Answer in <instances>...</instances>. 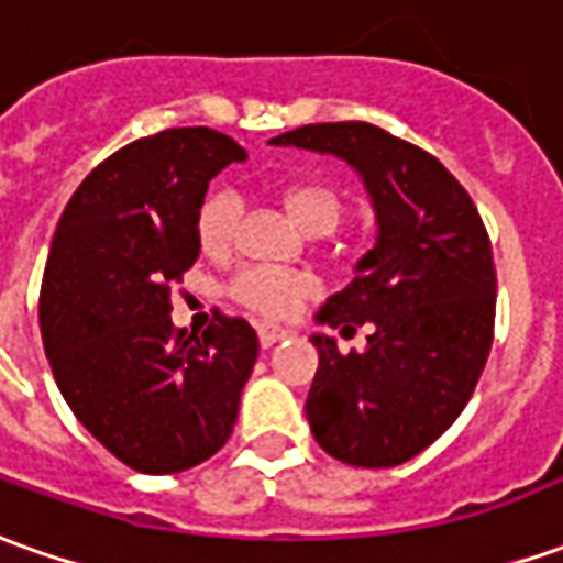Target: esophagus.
<instances>
[{
    "label": "esophagus",
    "mask_w": 563,
    "mask_h": 563,
    "mask_svg": "<svg viewBox=\"0 0 563 563\" xmlns=\"http://www.w3.org/2000/svg\"><path fill=\"white\" fill-rule=\"evenodd\" d=\"M289 335V330H283V327H258V342H262V347H274L277 342H283Z\"/></svg>",
    "instance_id": "1"
}]
</instances>
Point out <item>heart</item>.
<instances>
[{"label":"heart","instance_id":"heart-1","mask_svg":"<svg viewBox=\"0 0 563 563\" xmlns=\"http://www.w3.org/2000/svg\"><path fill=\"white\" fill-rule=\"evenodd\" d=\"M286 216L296 221V228L305 233L327 231L330 233L339 218H342V202L327 185H292L280 194ZM236 200L231 194H212L200 206L197 216V240L200 250L218 255L231 246L233 224H236ZM313 286L301 274H286V271H246L233 283V296L243 301L250 311L262 317H289L305 298H311Z\"/></svg>","mask_w":563,"mask_h":563}]
</instances>
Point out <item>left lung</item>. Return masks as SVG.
Wrapping results in <instances>:
<instances>
[{
	"instance_id": "8db88e82",
	"label": "left lung",
	"mask_w": 563,
	"mask_h": 563,
	"mask_svg": "<svg viewBox=\"0 0 563 563\" xmlns=\"http://www.w3.org/2000/svg\"><path fill=\"white\" fill-rule=\"evenodd\" d=\"M332 153L361 175L376 212V246L317 323L369 327L342 354L311 335L320 366L308 391L313 441L357 468L419 456L465 410L493 345L496 271L472 197L431 153L369 122H317L271 137Z\"/></svg>"
}]
</instances>
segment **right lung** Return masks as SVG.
Here are the masks:
<instances>
[{
	"label": "right lung",
	"mask_w": 563,
	"mask_h": 563,
	"mask_svg": "<svg viewBox=\"0 0 563 563\" xmlns=\"http://www.w3.org/2000/svg\"><path fill=\"white\" fill-rule=\"evenodd\" d=\"M246 151L206 125L107 156L57 221L40 292L42 345L73 416L129 468L175 474L228 443L258 335L221 317L172 330L169 289L197 262L209 181Z\"/></svg>",
	"instance_id": "1"
}]
</instances>
